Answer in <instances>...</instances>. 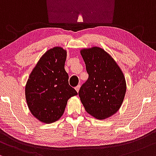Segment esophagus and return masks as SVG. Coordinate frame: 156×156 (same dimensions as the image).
<instances>
[{"label":"esophagus","instance_id":"obj_1","mask_svg":"<svg viewBox=\"0 0 156 156\" xmlns=\"http://www.w3.org/2000/svg\"><path fill=\"white\" fill-rule=\"evenodd\" d=\"M80 85H78L77 86L75 87V90H76V92H79V90H80Z\"/></svg>","mask_w":156,"mask_h":156}]
</instances>
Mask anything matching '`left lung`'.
<instances>
[{
  "label": "left lung",
  "instance_id": "obj_1",
  "mask_svg": "<svg viewBox=\"0 0 156 156\" xmlns=\"http://www.w3.org/2000/svg\"><path fill=\"white\" fill-rule=\"evenodd\" d=\"M85 61L88 79L80 90L84 108L97 119H105L116 113L126 93L123 73L111 56L99 47L80 51Z\"/></svg>",
  "mask_w": 156,
  "mask_h": 156
}]
</instances>
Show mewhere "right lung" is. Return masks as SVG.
<instances>
[{
    "instance_id": "obj_1",
    "label": "right lung",
    "mask_w": 156,
    "mask_h": 156,
    "mask_svg": "<svg viewBox=\"0 0 156 156\" xmlns=\"http://www.w3.org/2000/svg\"><path fill=\"white\" fill-rule=\"evenodd\" d=\"M66 51L55 47L41 57L26 85V99L31 113L40 122L52 123L63 114L67 101L77 92L69 84L65 70Z\"/></svg>"
}]
</instances>
